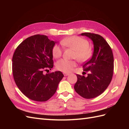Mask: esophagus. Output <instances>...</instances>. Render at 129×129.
Wrapping results in <instances>:
<instances>
[{
	"instance_id": "1",
	"label": "esophagus",
	"mask_w": 129,
	"mask_h": 129,
	"mask_svg": "<svg viewBox=\"0 0 129 129\" xmlns=\"http://www.w3.org/2000/svg\"><path fill=\"white\" fill-rule=\"evenodd\" d=\"M63 75H64V76H68V75H69V73H63Z\"/></svg>"
}]
</instances>
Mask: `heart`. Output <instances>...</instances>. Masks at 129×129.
<instances>
[{"mask_svg": "<svg viewBox=\"0 0 129 129\" xmlns=\"http://www.w3.org/2000/svg\"><path fill=\"white\" fill-rule=\"evenodd\" d=\"M61 44L64 46L75 50L73 57L80 62H85L91 57L92 50L89 47V42L83 38L72 36L67 38L61 41ZM52 55L54 58H59L62 55V49L57 44L54 45L52 48ZM76 66V60H69L62 58L58 60L56 64V67L58 71L64 73L70 72Z\"/></svg>", "mask_w": 129, "mask_h": 129, "instance_id": "obj_1", "label": "heart"}]
</instances>
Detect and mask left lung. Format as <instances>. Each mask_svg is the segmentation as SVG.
Returning <instances> with one entry per match:
<instances>
[{
	"label": "left lung",
	"instance_id": "obj_1",
	"mask_svg": "<svg viewBox=\"0 0 129 129\" xmlns=\"http://www.w3.org/2000/svg\"><path fill=\"white\" fill-rule=\"evenodd\" d=\"M81 35L91 39L94 50L91 58L83 66V71L89 73L88 76L77 74L74 89L84 99H93L102 93L111 82L114 73V55L110 46L100 35L89 32Z\"/></svg>",
	"mask_w": 129,
	"mask_h": 129
}]
</instances>
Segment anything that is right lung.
Returning a JSON list of instances; mask_svg holds the SVG:
<instances>
[{
    "instance_id": "right-lung-1",
    "label": "right lung",
    "mask_w": 129,
    "mask_h": 129,
    "mask_svg": "<svg viewBox=\"0 0 129 129\" xmlns=\"http://www.w3.org/2000/svg\"><path fill=\"white\" fill-rule=\"evenodd\" d=\"M55 43L45 35H34L23 41L13 54L12 73L15 84L30 100H48L64 76L60 71L43 73L53 67L52 48Z\"/></svg>"
}]
</instances>
